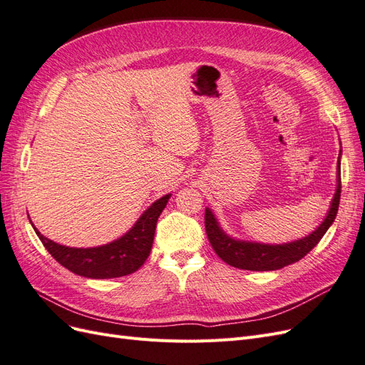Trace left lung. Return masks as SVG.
<instances>
[{
    "instance_id": "1",
    "label": "left lung",
    "mask_w": 365,
    "mask_h": 365,
    "mask_svg": "<svg viewBox=\"0 0 365 365\" xmlns=\"http://www.w3.org/2000/svg\"><path fill=\"white\" fill-rule=\"evenodd\" d=\"M341 197V172L338 161V187L334 196L332 205L324 222L319 225L312 235L303 237L297 242L284 245H263V244H251V242H240L228 237L222 230L219 228L215 216L207 208L205 210V233L212 244L215 252L225 263L239 269L248 271H275L283 267H288L291 263L302 260L306 254L311 251L322 237L326 235L329 227L336 217L338 207Z\"/></svg>"
}]
</instances>
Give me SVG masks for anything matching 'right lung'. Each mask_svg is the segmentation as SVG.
<instances>
[{
  "mask_svg": "<svg viewBox=\"0 0 365 365\" xmlns=\"http://www.w3.org/2000/svg\"><path fill=\"white\" fill-rule=\"evenodd\" d=\"M170 195L160 197L137 220L129 233L97 248H70L43 237L35 228L42 245L63 268L88 279H114L135 272L149 257L157 220Z\"/></svg>",
  "mask_w": 365,
  "mask_h": 365,
  "instance_id": "right-lung-1",
  "label": "right lung"
}]
</instances>
